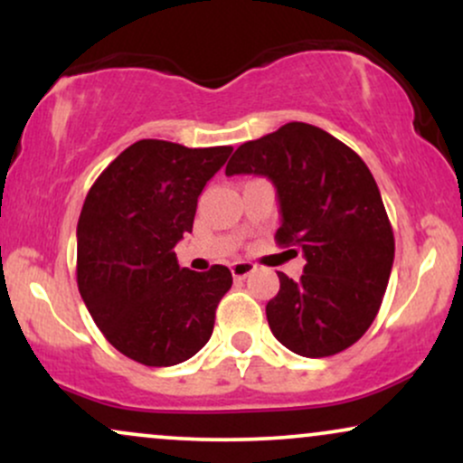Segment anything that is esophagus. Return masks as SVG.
<instances>
[{
    "label": "esophagus",
    "mask_w": 463,
    "mask_h": 463,
    "mask_svg": "<svg viewBox=\"0 0 463 463\" xmlns=\"http://www.w3.org/2000/svg\"><path fill=\"white\" fill-rule=\"evenodd\" d=\"M254 269H257V265L250 263V261H237V263L231 265V272H232V276H235V279H246V276L252 274Z\"/></svg>",
    "instance_id": "34e87169"
}]
</instances>
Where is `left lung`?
Listing matches in <instances>:
<instances>
[{"instance_id":"1","label":"left lung","mask_w":463,"mask_h":463,"mask_svg":"<svg viewBox=\"0 0 463 463\" xmlns=\"http://www.w3.org/2000/svg\"><path fill=\"white\" fill-rule=\"evenodd\" d=\"M235 174L272 180L283 217L276 243L307 259L300 280L279 272L280 289L265 307L274 337L311 359L353 346L374 322L394 263V232L368 165L326 130L289 121L239 146L226 165V176Z\"/></svg>"}]
</instances>
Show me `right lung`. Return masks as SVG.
<instances>
[{"mask_svg": "<svg viewBox=\"0 0 463 463\" xmlns=\"http://www.w3.org/2000/svg\"><path fill=\"white\" fill-rule=\"evenodd\" d=\"M231 152L141 139L89 189L78 220V289L104 337L132 361L183 364L213 333L231 269L191 272L174 246L191 232L198 195Z\"/></svg>", "mask_w": 463, "mask_h": 463, "instance_id": "add662e5", "label": "right lung"}]
</instances>
